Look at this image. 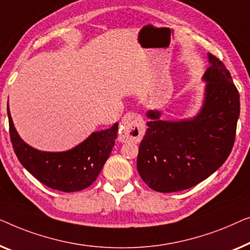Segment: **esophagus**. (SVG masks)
I'll return each instance as SVG.
<instances>
[{
  "label": "esophagus",
  "instance_id": "34e87169",
  "mask_svg": "<svg viewBox=\"0 0 250 250\" xmlns=\"http://www.w3.org/2000/svg\"><path fill=\"white\" fill-rule=\"evenodd\" d=\"M145 122L140 115L129 112L124 115L120 126V137L125 140L140 142L145 135Z\"/></svg>",
  "mask_w": 250,
  "mask_h": 250
}]
</instances>
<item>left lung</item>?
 I'll return each mask as SVG.
<instances>
[{"instance_id":"obj_1","label":"left lung","mask_w":250,"mask_h":250,"mask_svg":"<svg viewBox=\"0 0 250 250\" xmlns=\"http://www.w3.org/2000/svg\"><path fill=\"white\" fill-rule=\"evenodd\" d=\"M205 101L191 120L163 121L148 111L139 145L137 170L150 189L174 192L189 189L214 173L229 157L240 114L237 87L224 63L208 54Z\"/></svg>"}]
</instances>
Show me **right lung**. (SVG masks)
I'll return each mask as SVG.
<instances>
[{"label":"right lung","instance_id":"1","mask_svg":"<svg viewBox=\"0 0 250 250\" xmlns=\"http://www.w3.org/2000/svg\"><path fill=\"white\" fill-rule=\"evenodd\" d=\"M9 117L12 147L22 167L38 181L63 192L83 190L93 184L103 168L118 137V124L93 132L75 148L60 153L41 152L20 138Z\"/></svg>","mask_w":250,"mask_h":250}]
</instances>
